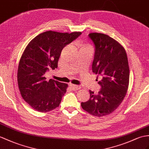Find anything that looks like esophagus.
<instances>
[{
    "instance_id": "34e87169",
    "label": "esophagus",
    "mask_w": 149,
    "mask_h": 149,
    "mask_svg": "<svg viewBox=\"0 0 149 149\" xmlns=\"http://www.w3.org/2000/svg\"><path fill=\"white\" fill-rule=\"evenodd\" d=\"M70 86H71V88H72V90H78L79 89H80V86H78V85L70 84Z\"/></svg>"
}]
</instances>
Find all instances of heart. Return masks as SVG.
Segmentation results:
<instances>
[{"label":"heart","mask_w":149,"mask_h":149,"mask_svg":"<svg viewBox=\"0 0 149 149\" xmlns=\"http://www.w3.org/2000/svg\"><path fill=\"white\" fill-rule=\"evenodd\" d=\"M90 46L88 45L84 44V45H79V49H86V48H90Z\"/></svg>","instance_id":"1"}]
</instances>
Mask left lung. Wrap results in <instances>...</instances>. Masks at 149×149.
I'll use <instances>...</instances> for the list:
<instances>
[{
    "mask_svg": "<svg viewBox=\"0 0 149 149\" xmlns=\"http://www.w3.org/2000/svg\"><path fill=\"white\" fill-rule=\"evenodd\" d=\"M88 36L95 46L92 71L102 78L98 82V94L90 90L89 100L81 106L89 114L101 117L116 109L126 95L130 78L128 57L123 47L109 36L98 33Z\"/></svg>",
    "mask_w": 149,
    "mask_h": 149,
    "instance_id": "8db88e82",
    "label": "left lung"
}]
</instances>
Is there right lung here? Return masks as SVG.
Returning a JSON list of instances; mask_svg holds the SVG:
<instances>
[{
  "label": "right lung",
  "mask_w": 149,
  "mask_h": 149,
  "mask_svg": "<svg viewBox=\"0 0 149 149\" xmlns=\"http://www.w3.org/2000/svg\"><path fill=\"white\" fill-rule=\"evenodd\" d=\"M81 34L45 31L25 49L18 66L17 83L23 99L36 111L45 112L59 107L68 85L52 79L47 81L44 74L57 68L63 49Z\"/></svg>",
  "instance_id": "right-lung-1"
}]
</instances>
